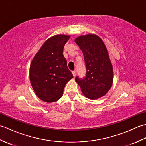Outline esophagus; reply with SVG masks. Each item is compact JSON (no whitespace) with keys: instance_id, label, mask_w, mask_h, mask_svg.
I'll list each match as a JSON object with an SVG mask.
<instances>
[{"instance_id":"34e87169","label":"esophagus","mask_w":146,"mask_h":146,"mask_svg":"<svg viewBox=\"0 0 146 146\" xmlns=\"http://www.w3.org/2000/svg\"><path fill=\"white\" fill-rule=\"evenodd\" d=\"M72 73H73V76L75 77V76H76V71H72Z\"/></svg>"}]
</instances>
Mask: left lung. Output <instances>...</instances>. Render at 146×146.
Returning <instances> with one entry per match:
<instances>
[{
    "mask_svg": "<svg viewBox=\"0 0 146 146\" xmlns=\"http://www.w3.org/2000/svg\"><path fill=\"white\" fill-rule=\"evenodd\" d=\"M83 52L86 68L84 78H75L83 95L90 99L105 95L113 82V68L104 42L95 35L81 36L75 39Z\"/></svg>",
    "mask_w": 146,
    "mask_h": 146,
    "instance_id": "1",
    "label": "left lung"
}]
</instances>
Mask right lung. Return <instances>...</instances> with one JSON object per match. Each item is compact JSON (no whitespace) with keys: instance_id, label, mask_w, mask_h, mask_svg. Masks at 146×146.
Returning a JSON list of instances; mask_svg holds the SVG:
<instances>
[{"instance_id":"add662e5","label":"right lung","mask_w":146,"mask_h":146,"mask_svg":"<svg viewBox=\"0 0 146 146\" xmlns=\"http://www.w3.org/2000/svg\"><path fill=\"white\" fill-rule=\"evenodd\" d=\"M69 36L56 35L46 41L34 58L30 66V81L37 96L53 102L63 95L66 83L73 78L63 56Z\"/></svg>"}]
</instances>
